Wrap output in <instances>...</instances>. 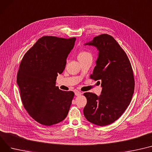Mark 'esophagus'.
<instances>
[{
  "label": "esophagus",
  "instance_id": "34e87169",
  "mask_svg": "<svg viewBox=\"0 0 152 152\" xmlns=\"http://www.w3.org/2000/svg\"><path fill=\"white\" fill-rule=\"evenodd\" d=\"M75 94L76 96H79V95H82L83 93L79 92V91L76 90V91H75Z\"/></svg>",
  "mask_w": 152,
  "mask_h": 152
}]
</instances>
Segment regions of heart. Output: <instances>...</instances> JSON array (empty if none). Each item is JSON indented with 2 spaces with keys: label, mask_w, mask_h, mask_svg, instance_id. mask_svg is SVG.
<instances>
[{
  "label": "heart",
  "mask_w": 152,
  "mask_h": 152,
  "mask_svg": "<svg viewBox=\"0 0 152 152\" xmlns=\"http://www.w3.org/2000/svg\"><path fill=\"white\" fill-rule=\"evenodd\" d=\"M91 56V54L83 50V51H81L79 53V54L77 56V58H78V59H80V58H83L86 57L87 56Z\"/></svg>",
  "instance_id": "obj_1"
}]
</instances>
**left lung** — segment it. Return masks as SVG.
Returning a JSON list of instances; mask_svg holds the SVG:
<instances>
[{
    "label": "left lung",
    "instance_id": "left-lung-1",
    "mask_svg": "<svg viewBox=\"0 0 152 152\" xmlns=\"http://www.w3.org/2000/svg\"><path fill=\"white\" fill-rule=\"evenodd\" d=\"M84 45L95 46L98 50L90 77L102 82V91L99 96L84 94L87 102L83 113L88 122L106 126L122 115L132 99L134 90L132 67L127 55L112 36L100 35Z\"/></svg>",
    "mask_w": 152,
    "mask_h": 152
}]
</instances>
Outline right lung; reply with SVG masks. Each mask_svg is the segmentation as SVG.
<instances>
[{"mask_svg": "<svg viewBox=\"0 0 152 152\" xmlns=\"http://www.w3.org/2000/svg\"><path fill=\"white\" fill-rule=\"evenodd\" d=\"M76 38L45 36L38 39L20 64L17 84L23 106L37 122L50 126L68 115L75 94L56 86L57 76L66 66Z\"/></svg>", "mask_w": 152, "mask_h": 152, "instance_id": "add662e5", "label": "right lung"}]
</instances>
